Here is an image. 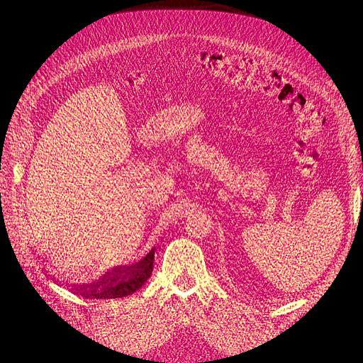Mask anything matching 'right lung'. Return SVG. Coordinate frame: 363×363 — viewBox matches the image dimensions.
<instances>
[{"label":"right lung","mask_w":363,"mask_h":363,"mask_svg":"<svg viewBox=\"0 0 363 363\" xmlns=\"http://www.w3.org/2000/svg\"><path fill=\"white\" fill-rule=\"evenodd\" d=\"M152 260H155V251L138 262L136 265L128 268H118L107 272L101 281L92 284L89 289L77 288L74 294L83 295L86 298L108 300V298H123V296L131 295L144 286L152 272Z\"/></svg>","instance_id":"1"}]
</instances>
